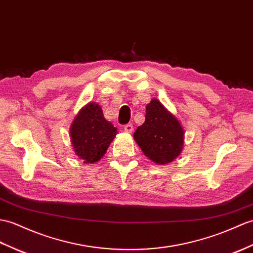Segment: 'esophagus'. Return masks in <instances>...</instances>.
I'll return each mask as SVG.
<instances>
[{
  "label": "esophagus",
  "instance_id": "esophagus-1",
  "mask_svg": "<svg viewBox=\"0 0 253 253\" xmlns=\"http://www.w3.org/2000/svg\"><path fill=\"white\" fill-rule=\"evenodd\" d=\"M124 130H125L126 132H132V130H133L132 124H126V125L124 126Z\"/></svg>",
  "mask_w": 253,
  "mask_h": 253
}]
</instances>
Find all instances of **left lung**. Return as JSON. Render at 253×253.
<instances>
[{"mask_svg":"<svg viewBox=\"0 0 253 253\" xmlns=\"http://www.w3.org/2000/svg\"><path fill=\"white\" fill-rule=\"evenodd\" d=\"M133 137L145 156L164 165L181 153L184 132L179 121L153 99L146 105L145 121L136 129Z\"/></svg>","mask_w":253,"mask_h":253,"instance_id":"8db88e82","label":"left lung"}]
</instances>
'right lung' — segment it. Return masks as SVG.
Listing matches in <instances>:
<instances>
[{"mask_svg":"<svg viewBox=\"0 0 253 253\" xmlns=\"http://www.w3.org/2000/svg\"><path fill=\"white\" fill-rule=\"evenodd\" d=\"M116 128L103 117L100 105L89 103L76 116L71 127V140L76 155L84 163L98 162L107 152Z\"/></svg>","mask_w":253,"mask_h":253,"instance_id":"add662e5","label":"right lung"}]
</instances>
